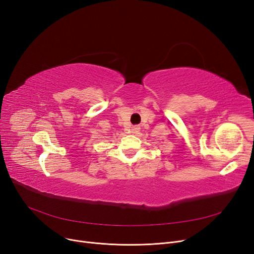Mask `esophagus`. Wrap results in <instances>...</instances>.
Masks as SVG:
<instances>
[{
	"instance_id": "34e87169",
	"label": "esophagus",
	"mask_w": 254,
	"mask_h": 254,
	"mask_svg": "<svg viewBox=\"0 0 254 254\" xmlns=\"http://www.w3.org/2000/svg\"><path fill=\"white\" fill-rule=\"evenodd\" d=\"M139 130H140V127H132L130 132H131V134H134V135H137L138 132H139Z\"/></svg>"
}]
</instances>
